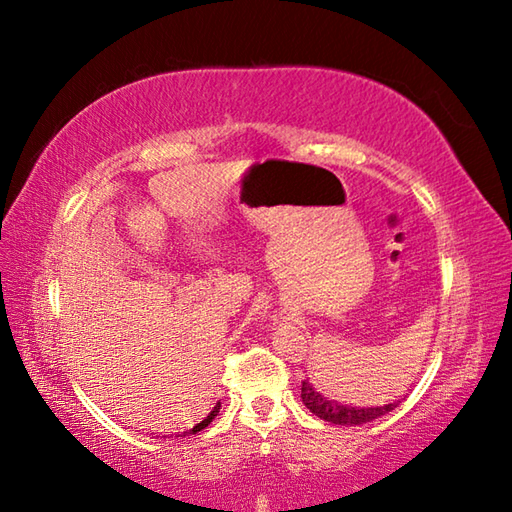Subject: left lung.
Segmentation results:
<instances>
[{
    "instance_id": "obj_1",
    "label": "left lung",
    "mask_w": 512,
    "mask_h": 512,
    "mask_svg": "<svg viewBox=\"0 0 512 512\" xmlns=\"http://www.w3.org/2000/svg\"><path fill=\"white\" fill-rule=\"evenodd\" d=\"M301 398L303 405H306L314 416H319L325 422L332 424H343V427H356V424L372 422L380 416H385L387 411L398 407V402H389V405H352V402H339L330 398L328 394L310 383V380H303L301 383Z\"/></svg>"
}]
</instances>
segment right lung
I'll return each mask as SVG.
<instances>
[{"mask_svg": "<svg viewBox=\"0 0 512 512\" xmlns=\"http://www.w3.org/2000/svg\"><path fill=\"white\" fill-rule=\"evenodd\" d=\"M220 402H215V407L206 413V416L198 422V424H193V427H189V429H184V431H180V433H176V438H180V436H189V433H198V431H202L204 427H209V424L213 422V418L217 416V413H220Z\"/></svg>", "mask_w": 512, "mask_h": 512, "instance_id": "add662e5", "label": "right lung"}]
</instances>
